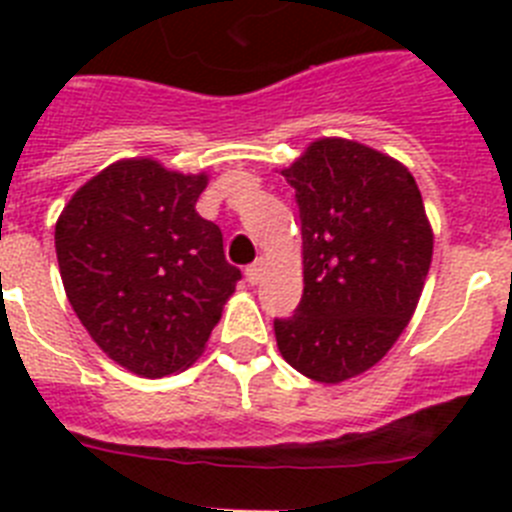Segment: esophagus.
Segmentation results:
<instances>
[{
    "mask_svg": "<svg viewBox=\"0 0 512 512\" xmlns=\"http://www.w3.org/2000/svg\"><path fill=\"white\" fill-rule=\"evenodd\" d=\"M261 271H264V261H253L251 266H246V279L248 284H259L261 279Z\"/></svg>",
    "mask_w": 512,
    "mask_h": 512,
    "instance_id": "esophagus-1",
    "label": "esophagus"
}]
</instances>
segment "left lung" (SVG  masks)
Masks as SVG:
<instances>
[{
    "label": "left lung",
    "mask_w": 512,
    "mask_h": 512,
    "mask_svg": "<svg viewBox=\"0 0 512 512\" xmlns=\"http://www.w3.org/2000/svg\"><path fill=\"white\" fill-rule=\"evenodd\" d=\"M302 223L305 289L274 320L289 366L338 384L372 369L400 338L431 269L423 197L400 161L354 140H315L282 171Z\"/></svg>",
    "instance_id": "obj_1"
}]
</instances>
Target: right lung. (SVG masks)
Wrapping results in <instances>:
<instances>
[{
  "label": "right lung",
  "instance_id": "obj_1",
  "mask_svg": "<svg viewBox=\"0 0 512 512\" xmlns=\"http://www.w3.org/2000/svg\"><path fill=\"white\" fill-rule=\"evenodd\" d=\"M205 187V174L128 158L89 179L58 217V269L76 318L140 377L192 364L241 279L220 228L194 210Z\"/></svg>",
  "mask_w": 512,
  "mask_h": 512
}]
</instances>
